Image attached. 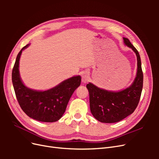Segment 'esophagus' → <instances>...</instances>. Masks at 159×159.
I'll return each instance as SVG.
<instances>
[{"instance_id": "esophagus-1", "label": "esophagus", "mask_w": 159, "mask_h": 159, "mask_svg": "<svg viewBox=\"0 0 159 159\" xmlns=\"http://www.w3.org/2000/svg\"><path fill=\"white\" fill-rule=\"evenodd\" d=\"M89 80V74L88 73V72H84L81 75V81H82V82L85 84L87 83L88 81Z\"/></svg>"}]
</instances>
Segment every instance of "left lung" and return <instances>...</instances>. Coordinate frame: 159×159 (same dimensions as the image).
<instances>
[{
    "mask_svg": "<svg viewBox=\"0 0 159 159\" xmlns=\"http://www.w3.org/2000/svg\"><path fill=\"white\" fill-rule=\"evenodd\" d=\"M125 44L134 52L137 58L136 78L131 86L120 91L100 89L91 83L87 84L89 94L90 110L99 121L106 123H116L132 114L141 98L143 84V74L140 55L128 38H123Z\"/></svg>",
    "mask_w": 159,
    "mask_h": 159,
    "instance_id": "obj_1",
    "label": "left lung"
}]
</instances>
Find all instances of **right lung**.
Segmentation results:
<instances>
[{
	"instance_id": "add662e5",
	"label": "right lung",
	"mask_w": 159,
	"mask_h": 159,
	"mask_svg": "<svg viewBox=\"0 0 159 159\" xmlns=\"http://www.w3.org/2000/svg\"><path fill=\"white\" fill-rule=\"evenodd\" d=\"M23 47L17 55L12 72V81L18 102L28 117L38 121L52 123L58 121L64 115L67 105L74 91L81 84V76L64 80L54 88L40 91L24 85L19 74V60Z\"/></svg>"
}]
</instances>
